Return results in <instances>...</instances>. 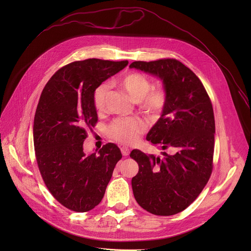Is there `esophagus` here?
<instances>
[{"mask_svg":"<svg viewBox=\"0 0 251 251\" xmlns=\"http://www.w3.org/2000/svg\"><path fill=\"white\" fill-rule=\"evenodd\" d=\"M120 149H121V152H122L123 156H128V155H129L130 150H129V148H128V147H126V146H122Z\"/></svg>","mask_w":251,"mask_h":251,"instance_id":"1","label":"esophagus"}]
</instances>
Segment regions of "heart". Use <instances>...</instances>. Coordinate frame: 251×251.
Wrapping results in <instances>:
<instances>
[{
	"label": "heart",
	"mask_w": 251,
	"mask_h": 251,
	"mask_svg": "<svg viewBox=\"0 0 251 251\" xmlns=\"http://www.w3.org/2000/svg\"><path fill=\"white\" fill-rule=\"evenodd\" d=\"M120 84L130 97L139 101L142 108L148 112L160 111L165 104L166 94L162 88H152V81L145 75L140 73H130L124 75ZM108 84L98 85L93 92V104L96 110L104 108L105 98L108 92ZM145 130V123L138 118L116 119L108 128L111 138L123 144L132 145L139 139L140 134Z\"/></svg>",
	"instance_id": "heart-1"
}]
</instances>
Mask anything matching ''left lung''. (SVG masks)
I'll return each instance as SVG.
<instances>
[{
  "instance_id": "obj_1",
  "label": "left lung",
  "mask_w": 251,
  "mask_h": 251,
  "mask_svg": "<svg viewBox=\"0 0 251 251\" xmlns=\"http://www.w3.org/2000/svg\"><path fill=\"white\" fill-rule=\"evenodd\" d=\"M129 67L163 81V111L146 139L170 151L162 157L131 152L139 166L132 177L133 194L147 211L173 216L198 198L210 176L216 133L212 105L199 77L181 61H134Z\"/></svg>"
}]
</instances>
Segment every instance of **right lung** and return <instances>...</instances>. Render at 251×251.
<instances>
[{"instance_id":"obj_1","label":"right lung","mask_w":251,"mask_h":251,"mask_svg":"<svg viewBox=\"0 0 251 251\" xmlns=\"http://www.w3.org/2000/svg\"><path fill=\"white\" fill-rule=\"evenodd\" d=\"M128 64L89 58L58 69L46 84L33 120V145L43 180L56 201L85 212L102 200L122 154L108 143L96 155L83 152L86 128L97 122L93 92Z\"/></svg>"}]
</instances>
